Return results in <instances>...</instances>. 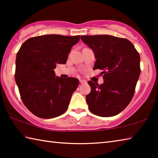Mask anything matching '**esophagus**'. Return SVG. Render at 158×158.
<instances>
[{
    "mask_svg": "<svg viewBox=\"0 0 158 158\" xmlns=\"http://www.w3.org/2000/svg\"><path fill=\"white\" fill-rule=\"evenodd\" d=\"M79 82H80V84H85V83H86V81H85V80H83V79H79Z\"/></svg>",
    "mask_w": 158,
    "mask_h": 158,
    "instance_id": "34e87169",
    "label": "esophagus"
}]
</instances>
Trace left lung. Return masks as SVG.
<instances>
[{
  "label": "left lung",
  "mask_w": 158,
  "mask_h": 158,
  "mask_svg": "<svg viewBox=\"0 0 158 158\" xmlns=\"http://www.w3.org/2000/svg\"><path fill=\"white\" fill-rule=\"evenodd\" d=\"M81 40L95 53L93 69L102 70L104 83L89 81L90 93L85 100L93 114L110 117L118 114L129 105L135 94L141 73L140 56L125 38L109 35H82Z\"/></svg>",
  "instance_id": "left-lung-1"
}]
</instances>
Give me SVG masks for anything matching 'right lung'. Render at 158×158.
I'll list each match as a JSON object with an SVG mask.
<instances>
[{
	"instance_id": "right-lung-1",
	"label": "right lung",
	"mask_w": 158,
	"mask_h": 158,
	"mask_svg": "<svg viewBox=\"0 0 158 158\" xmlns=\"http://www.w3.org/2000/svg\"><path fill=\"white\" fill-rule=\"evenodd\" d=\"M80 35H44L29 38L17 53L15 78L24 105L41 118L65 113L79 85L74 77L55 76L56 64H65Z\"/></svg>"
}]
</instances>
